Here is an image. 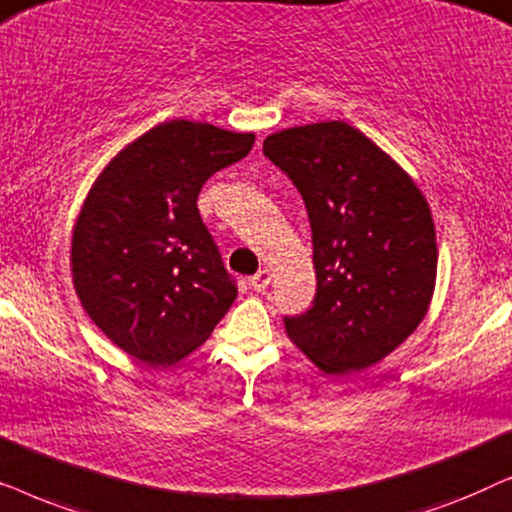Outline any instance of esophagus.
<instances>
[{
	"label": "esophagus",
	"mask_w": 512,
	"mask_h": 512,
	"mask_svg": "<svg viewBox=\"0 0 512 512\" xmlns=\"http://www.w3.org/2000/svg\"><path fill=\"white\" fill-rule=\"evenodd\" d=\"M270 279H272V275H270V270H258L254 277L249 279V286L254 291H265L270 286Z\"/></svg>",
	"instance_id": "34e87169"
}]
</instances>
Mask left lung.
<instances>
[{
  "label": "left lung",
  "mask_w": 512,
  "mask_h": 512,
  "mask_svg": "<svg viewBox=\"0 0 512 512\" xmlns=\"http://www.w3.org/2000/svg\"><path fill=\"white\" fill-rule=\"evenodd\" d=\"M263 153L303 195L317 296L286 335L328 375L375 366L415 333L436 289L429 202L408 172L345 121L265 137Z\"/></svg>",
  "instance_id": "1"
}]
</instances>
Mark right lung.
<instances>
[{"instance_id": "right-lung-1", "label": "right lung", "mask_w": 512, "mask_h": 512, "mask_svg": "<svg viewBox=\"0 0 512 512\" xmlns=\"http://www.w3.org/2000/svg\"><path fill=\"white\" fill-rule=\"evenodd\" d=\"M254 142V132L174 118L118 151L83 200L69 258L76 296L146 366L184 359L233 305L235 282L200 219L198 193Z\"/></svg>"}]
</instances>
